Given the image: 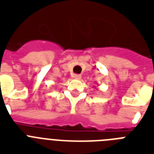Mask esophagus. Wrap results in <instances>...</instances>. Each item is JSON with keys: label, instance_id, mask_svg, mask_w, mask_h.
Returning a JSON list of instances; mask_svg holds the SVG:
<instances>
[{"label": "esophagus", "instance_id": "esophagus-1", "mask_svg": "<svg viewBox=\"0 0 154 154\" xmlns=\"http://www.w3.org/2000/svg\"><path fill=\"white\" fill-rule=\"evenodd\" d=\"M73 78H74V79H77V80L81 79V75H80V74H74V75H73Z\"/></svg>", "mask_w": 154, "mask_h": 154}]
</instances>
